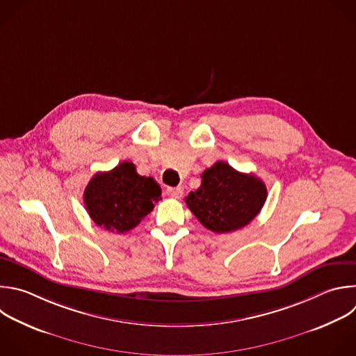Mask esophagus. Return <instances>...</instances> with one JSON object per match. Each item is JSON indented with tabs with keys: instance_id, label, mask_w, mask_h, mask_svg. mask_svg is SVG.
Masks as SVG:
<instances>
[{
	"instance_id": "obj_1",
	"label": "esophagus",
	"mask_w": 356,
	"mask_h": 356,
	"mask_svg": "<svg viewBox=\"0 0 356 356\" xmlns=\"http://www.w3.org/2000/svg\"><path fill=\"white\" fill-rule=\"evenodd\" d=\"M166 194L172 198H180L183 195V188L181 187H168Z\"/></svg>"
}]
</instances>
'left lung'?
I'll return each mask as SVG.
<instances>
[{"mask_svg": "<svg viewBox=\"0 0 356 356\" xmlns=\"http://www.w3.org/2000/svg\"><path fill=\"white\" fill-rule=\"evenodd\" d=\"M201 186L186 197L188 209L207 229L229 233L249 225L267 200V187L254 175L216 162L201 175Z\"/></svg>", "mask_w": 356, "mask_h": 356, "instance_id": "left-lung-1", "label": "left lung"}]
</instances>
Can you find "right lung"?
<instances>
[{
	"label": "right lung",
	"instance_id": "right-lung-1",
	"mask_svg": "<svg viewBox=\"0 0 356 356\" xmlns=\"http://www.w3.org/2000/svg\"><path fill=\"white\" fill-rule=\"evenodd\" d=\"M161 194L152 177L140 176L136 165L126 161L108 172L96 173L85 188L83 202L97 226L124 233L154 209Z\"/></svg>",
	"mask_w": 356,
	"mask_h": 356
}]
</instances>
